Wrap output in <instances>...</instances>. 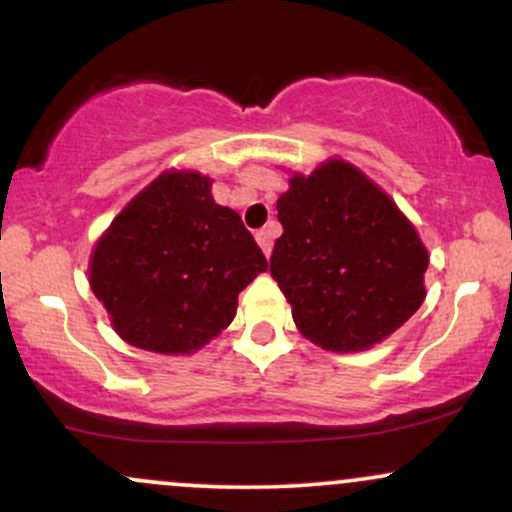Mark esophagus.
<instances>
[{
	"instance_id": "1",
	"label": "esophagus",
	"mask_w": 512,
	"mask_h": 512,
	"mask_svg": "<svg viewBox=\"0 0 512 512\" xmlns=\"http://www.w3.org/2000/svg\"><path fill=\"white\" fill-rule=\"evenodd\" d=\"M255 238H257V243H260V248H262L264 255H267V257L272 255V248H274V228H272V226L262 228V231L255 233Z\"/></svg>"
}]
</instances>
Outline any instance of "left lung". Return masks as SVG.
Masks as SVG:
<instances>
[{
	"label": "left lung",
	"instance_id": "8db88e82",
	"mask_svg": "<svg viewBox=\"0 0 512 512\" xmlns=\"http://www.w3.org/2000/svg\"><path fill=\"white\" fill-rule=\"evenodd\" d=\"M284 226L269 272L303 337L363 351L399 330L426 298L428 252L397 204L351 163L296 173L276 202Z\"/></svg>",
	"mask_w": 512,
	"mask_h": 512
}]
</instances>
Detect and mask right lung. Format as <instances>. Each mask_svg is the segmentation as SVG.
Wrapping results in <instances>:
<instances>
[{
	"label": "right lung",
	"mask_w": 512,
	"mask_h": 512,
	"mask_svg": "<svg viewBox=\"0 0 512 512\" xmlns=\"http://www.w3.org/2000/svg\"><path fill=\"white\" fill-rule=\"evenodd\" d=\"M267 269L211 180L166 170L127 204L96 243L88 281L127 344L192 354L231 325L238 293Z\"/></svg>",
	"instance_id": "add662e5"
}]
</instances>
